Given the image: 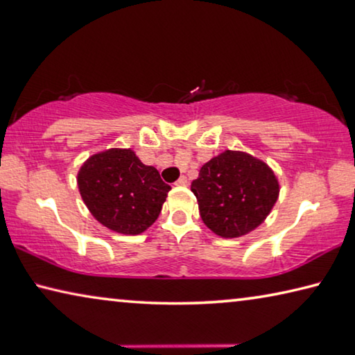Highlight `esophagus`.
Here are the masks:
<instances>
[{
	"mask_svg": "<svg viewBox=\"0 0 355 355\" xmlns=\"http://www.w3.org/2000/svg\"><path fill=\"white\" fill-rule=\"evenodd\" d=\"M175 184H178V187H187V184H188V178L187 177H180L178 180H177V182H175Z\"/></svg>",
	"mask_w": 355,
	"mask_h": 355,
	"instance_id": "esophagus-1",
	"label": "esophagus"
}]
</instances>
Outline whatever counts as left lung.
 <instances>
[{"instance_id":"obj_1","label":"left lung","mask_w":355,"mask_h":355,"mask_svg":"<svg viewBox=\"0 0 355 355\" xmlns=\"http://www.w3.org/2000/svg\"><path fill=\"white\" fill-rule=\"evenodd\" d=\"M202 221L219 237L256 229L278 199V182L267 164L241 151H224L202 166L191 183Z\"/></svg>"}]
</instances>
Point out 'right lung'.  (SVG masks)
<instances>
[{"mask_svg":"<svg viewBox=\"0 0 355 355\" xmlns=\"http://www.w3.org/2000/svg\"><path fill=\"white\" fill-rule=\"evenodd\" d=\"M82 199L101 224L115 232L137 235L159 216L171 187L155 167L145 166L132 150L112 148L80 167Z\"/></svg>","mask_w":355,"mask_h":355,"instance_id":"right-lung-1","label":"right lung"}]
</instances>
